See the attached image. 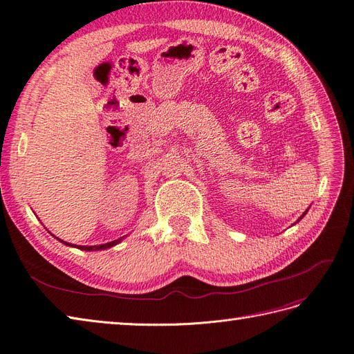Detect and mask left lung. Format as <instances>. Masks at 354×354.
Instances as JSON below:
<instances>
[{"label": "left lung", "instance_id": "left-lung-1", "mask_svg": "<svg viewBox=\"0 0 354 354\" xmlns=\"http://www.w3.org/2000/svg\"><path fill=\"white\" fill-rule=\"evenodd\" d=\"M307 211H308V209H307ZM307 211H306V212H307ZM306 212H304V214H303V216H301V217H299V218H298V220H297V221H299V220H301V218H303V217H304V216H306Z\"/></svg>", "mask_w": 354, "mask_h": 354}]
</instances>
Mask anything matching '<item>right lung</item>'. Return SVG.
<instances>
[{"instance_id":"right-lung-1","label":"right lung","mask_w":354,"mask_h":354,"mask_svg":"<svg viewBox=\"0 0 354 354\" xmlns=\"http://www.w3.org/2000/svg\"><path fill=\"white\" fill-rule=\"evenodd\" d=\"M55 238H56V236H55ZM56 239H59V238H56ZM59 241H60L62 243L69 245V246H75V248L82 250V251H100V250L111 248V246H113V245H116V243H120V242L122 241V238L116 239V241H112V242H108V243H103V245H93V246H87V245H71L69 242H65V241H62V239H59Z\"/></svg>"}]
</instances>
